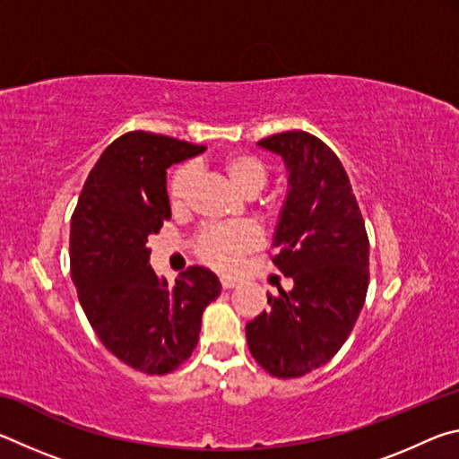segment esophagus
<instances>
[{
  "label": "esophagus",
  "mask_w": 459,
  "mask_h": 459,
  "mask_svg": "<svg viewBox=\"0 0 459 459\" xmlns=\"http://www.w3.org/2000/svg\"><path fill=\"white\" fill-rule=\"evenodd\" d=\"M221 285H222V290H232V287L238 285V279H235V277H221Z\"/></svg>",
  "instance_id": "34e87169"
}]
</instances>
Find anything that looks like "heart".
Segmentation results:
<instances>
[{
    "instance_id": "1",
    "label": "heart",
    "mask_w": 459,
    "mask_h": 459,
    "mask_svg": "<svg viewBox=\"0 0 459 459\" xmlns=\"http://www.w3.org/2000/svg\"><path fill=\"white\" fill-rule=\"evenodd\" d=\"M221 172L227 180L243 194L251 198L259 194L269 180V168L265 161L248 152H232L219 160ZM196 172L190 164L174 169L168 180V198L174 211H186L190 204ZM261 237L255 227L247 222H224L211 224L202 229L194 237V255L216 271H232L248 253L259 247Z\"/></svg>"
}]
</instances>
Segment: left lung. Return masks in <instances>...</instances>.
<instances>
[{
    "label": "left lung",
    "mask_w": 459,
    "mask_h": 459,
    "mask_svg": "<svg viewBox=\"0 0 459 459\" xmlns=\"http://www.w3.org/2000/svg\"><path fill=\"white\" fill-rule=\"evenodd\" d=\"M259 145L290 169L271 261L293 279V290L267 293V312L247 324V344L271 377L298 378L332 360L359 320L368 235L346 169L320 137L283 131Z\"/></svg>",
    "instance_id": "obj_1"
}]
</instances>
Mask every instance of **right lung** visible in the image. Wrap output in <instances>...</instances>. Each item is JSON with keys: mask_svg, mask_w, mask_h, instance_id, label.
I'll list each match as a JSON object with an SVG mask.
<instances>
[{"mask_svg": "<svg viewBox=\"0 0 459 459\" xmlns=\"http://www.w3.org/2000/svg\"><path fill=\"white\" fill-rule=\"evenodd\" d=\"M204 150L129 131L100 153L73 212L71 275L84 314L107 351L145 375H168L190 359L202 312L221 293L212 271L196 265L168 285L145 245L172 216L166 169Z\"/></svg>", "mask_w": 459, "mask_h": 459, "instance_id": "obj_1", "label": "right lung"}]
</instances>
